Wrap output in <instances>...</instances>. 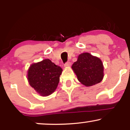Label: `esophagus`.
<instances>
[{
  "label": "esophagus",
  "mask_w": 130,
  "mask_h": 130,
  "mask_svg": "<svg viewBox=\"0 0 130 130\" xmlns=\"http://www.w3.org/2000/svg\"><path fill=\"white\" fill-rule=\"evenodd\" d=\"M71 66V63H70V62H67V63H65V65H64V67H65V68H68V67H70Z\"/></svg>",
  "instance_id": "esophagus-1"
}]
</instances>
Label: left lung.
I'll use <instances>...</instances> for the list:
<instances>
[{
	"instance_id": "8db88e82",
	"label": "left lung",
	"mask_w": 130,
	"mask_h": 130,
	"mask_svg": "<svg viewBox=\"0 0 130 130\" xmlns=\"http://www.w3.org/2000/svg\"><path fill=\"white\" fill-rule=\"evenodd\" d=\"M71 68L77 79L86 87L100 83L104 77V67L100 58L89 53L79 55Z\"/></svg>"
}]
</instances>
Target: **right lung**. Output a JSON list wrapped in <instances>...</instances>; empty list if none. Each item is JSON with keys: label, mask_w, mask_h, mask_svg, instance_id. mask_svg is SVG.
Masks as SVG:
<instances>
[{"label": "right lung", "mask_w": 130, "mask_h": 130, "mask_svg": "<svg viewBox=\"0 0 130 130\" xmlns=\"http://www.w3.org/2000/svg\"><path fill=\"white\" fill-rule=\"evenodd\" d=\"M62 69L44 59L30 65L27 71V80L30 86L42 96L50 95L56 90L60 80Z\"/></svg>", "instance_id": "right-lung-1"}]
</instances>
